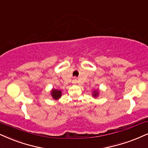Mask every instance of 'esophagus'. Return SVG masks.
Here are the masks:
<instances>
[{"mask_svg":"<svg viewBox=\"0 0 148 148\" xmlns=\"http://www.w3.org/2000/svg\"><path fill=\"white\" fill-rule=\"evenodd\" d=\"M74 80H75V81H76V78H75V79H74Z\"/></svg>","mask_w":148,"mask_h":148,"instance_id":"esophagus-1","label":"esophagus"}]
</instances>
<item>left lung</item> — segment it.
Instances as JSON below:
<instances>
[{
	"label": "left lung",
	"instance_id": "1",
	"mask_svg": "<svg viewBox=\"0 0 148 148\" xmlns=\"http://www.w3.org/2000/svg\"><path fill=\"white\" fill-rule=\"evenodd\" d=\"M98 93H99V92H98L97 91H95V92H94V93H93V96L95 97H96L98 95Z\"/></svg>",
	"mask_w": 148,
	"mask_h": 148
}]
</instances>
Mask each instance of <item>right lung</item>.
<instances>
[{
	"label": "right lung",
	"instance_id": "obj_1",
	"mask_svg": "<svg viewBox=\"0 0 148 148\" xmlns=\"http://www.w3.org/2000/svg\"><path fill=\"white\" fill-rule=\"evenodd\" d=\"M62 92L60 90H56V89H53L51 91V95L54 99H58L61 97Z\"/></svg>",
	"mask_w": 148,
	"mask_h": 148
}]
</instances>
